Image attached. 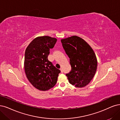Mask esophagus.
I'll return each instance as SVG.
<instances>
[{"instance_id": "esophagus-1", "label": "esophagus", "mask_w": 120, "mask_h": 120, "mask_svg": "<svg viewBox=\"0 0 120 120\" xmlns=\"http://www.w3.org/2000/svg\"><path fill=\"white\" fill-rule=\"evenodd\" d=\"M60 71H61V73H63L64 71H63V70L62 68H60Z\"/></svg>"}]
</instances>
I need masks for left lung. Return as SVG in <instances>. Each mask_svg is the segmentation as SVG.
<instances>
[{"label":"left lung","instance_id":"obj_1","mask_svg":"<svg viewBox=\"0 0 120 120\" xmlns=\"http://www.w3.org/2000/svg\"><path fill=\"white\" fill-rule=\"evenodd\" d=\"M61 41L71 66V71L66 74L69 82L77 87L86 86L97 70V61L94 51L85 40L76 35Z\"/></svg>","mask_w":120,"mask_h":120}]
</instances>
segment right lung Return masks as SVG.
<instances>
[{
  "label": "right lung",
  "mask_w": 120,
  "mask_h": 120,
  "mask_svg": "<svg viewBox=\"0 0 120 120\" xmlns=\"http://www.w3.org/2000/svg\"><path fill=\"white\" fill-rule=\"evenodd\" d=\"M56 41V38L38 37L26 49L24 69L26 78L39 90L46 91L54 86L61 72L48 60L50 49L54 47Z\"/></svg>",
  "instance_id": "1"
}]
</instances>
